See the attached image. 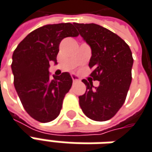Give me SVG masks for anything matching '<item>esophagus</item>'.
Here are the masks:
<instances>
[{
	"label": "esophagus",
	"instance_id": "34e87169",
	"mask_svg": "<svg viewBox=\"0 0 152 152\" xmlns=\"http://www.w3.org/2000/svg\"><path fill=\"white\" fill-rule=\"evenodd\" d=\"M71 78H72V80H73V82H76V81H79V78H78V76L75 75V74H73V75H71Z\"/></svg>",
	"mask_w": 152,
	"mask_h": 152
}]
</instances>
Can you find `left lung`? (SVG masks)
<instances>
[{"label":"left lung","mask_w":152,"mask_h":152,"mask_svg":"<svg viewBox=\"0 0 152 152\" xmlns=\"http://www.w3.org/2000/svg\"><path fill=\"white\" fill-rule=\"evenodd\" d=\"M78 34L92 50L89 66L92 79L100 81L93 88L92 81H82L86 86L79 103L86 117L95 121L113 118L122 107L131 83L133 57L129 45L117 34L95 23H74Z\"/></svg>","instance_id":"8db88e82"}]
</instances>
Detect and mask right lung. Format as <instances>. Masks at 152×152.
I'll list each match as a JSON object with an SVG mask.
<instances>
[{
    "mask_svg": "<svg viewBox=\"0 0 152 152\" xmlns=\"http://www.w3.org/2000/svg\"><path fill=\"white\" fill-rule=\"evenodd\" d=\"M78 34L70 23L45 25L31 32L14 50V86L24 109L39 122H50L60 114L72 78L68 72H63L50 79V62L57 64L61 40Z\"/></svg>",
    "mask_w": 152,
    "mask_h": 152,
    "instance_id": "right-lung-1",
    "label": "right lung"
}]
</instances>
